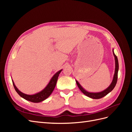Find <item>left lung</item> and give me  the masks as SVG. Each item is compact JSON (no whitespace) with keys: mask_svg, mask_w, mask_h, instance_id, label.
Segmentation results:
<instances>
[{"mask_svg":"<svg viewBox=\"0 0 132 132\" xmlns=\"http://www.w3.org/2000/svg\"><path fill=\"white\" fill-rule=\"evenodd\" d=\"M113 54L114 55V59H115V71H114V74L113 76V80L112 81L111 85L107 87V88L103 90V91L100 92V93H89V92H87L84 89L82 88V87L80 85V84L78 82L77 80H76V82H77V84L79 88V89L81 90L82 93L85 94L87 96H88L91 98H94V99H99L105 96L106 95H107L112 90L114 87H115L116 85V83L117 81V79H118V68H119V65H118V59L116 55H115L113 50Z\"/></svg>","mask_w":132,"mask_h":132,"instance_id":"obj_1","label":"left lung"}]
</instances>
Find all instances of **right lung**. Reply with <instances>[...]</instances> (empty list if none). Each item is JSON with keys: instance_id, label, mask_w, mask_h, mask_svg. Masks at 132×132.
I'll return each instance as SVG.
<instances>
[{"instance_id": "1", "label": "right lung", "mask_w": 132, "mask_h": 132, "mask_svg": "<svg viewBox=\"0 0 132 132\" xmlns=\"http://www.w3.org/2000/svg\"><path fill=\"white\" fill-rule=\"evenodd\" d=\"M62 70L58 71V72H57L53 75V77L51 79L48 84L47 85V86L45 89H44L43 90H42L41 91L39 92V93H38L35 95H27L21 93V92L20 91H19L17 87H16L13 80H12V81H13V85L16 91L17 92V93L21 97L26 100L27 101H29L32 102H35V103L40 102L48 97L52 94V93L54 89L55 85H56L57 81L58 78V76L60 73L62 71Z\"/></svg>"}]
</instances>
